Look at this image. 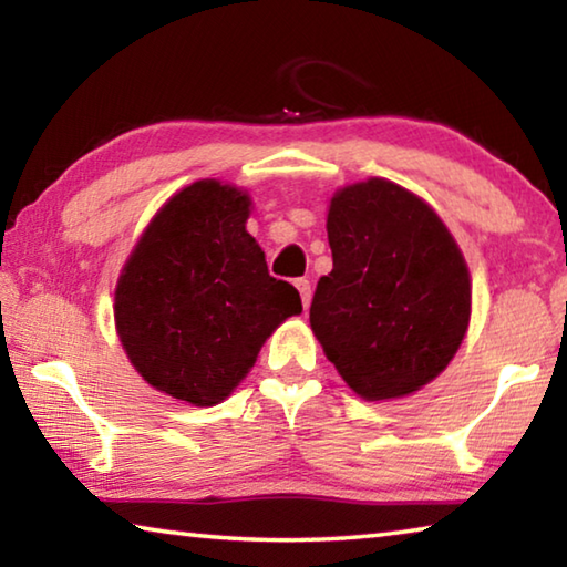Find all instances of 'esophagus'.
I'll return each mask as SVG.
<instances>
[{"label":"esophagus","instance_id":"34e87169","mask_svg":"<svg viewBox=\"0 0 567 567\" xmlns=\"http://www.w3.org/2000/svg\"><path fill=\"white\" fill-rule=\"evenodd\" d=\"M295 287H297V290H300L302 305H305V310H307V307H310V300H312V285H310V280H305V277H300V280L295 282Z\"/></svg>","mask_w":567,"mask_h":567}]
</instances>
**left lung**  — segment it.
<instances>
[{
    "label": "left lung",
    "instance_id": "obj_1",
    "mask_svg": "<svg viewBox=\"0 0 567 567\" xmlns=\"http://www.w3.org/2000/svg\"><path fill=\"white\" fill-rule=\"evenodd\" d=\"M332 272L320 277L310 324L354 395L380 402L433 382L465 340L467 262L415 192L370 177L334 192Z\"/></svg>",
    "mask_w": 567,
    "mask_h": 567
}]
</instances>
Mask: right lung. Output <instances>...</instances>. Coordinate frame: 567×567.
<instances>
[{
    "label": "right lung",
    "instance_id": "obj_1",
    "mask_svg": "<svg viewBox=\"0 0 567 567\" xmlns=\"http://www.w3.org/2000/svg\"><path fill=\"white\" fill-rule=\"evenodd\" d=\"M252 197L219 179L172 195L124 262L114 328L132 368L165 395L213 408L247 378L265 340L302 312L247 233Z\"/></svg>",
    "mask_w": 567,
    "mask_h": 567
}]
</instances>
